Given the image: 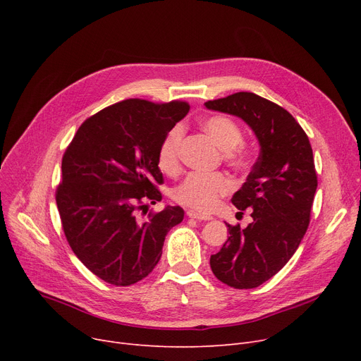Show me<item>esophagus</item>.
Listing matches in <instances>:
<instances>
[{
    "label": "esophagus",
    "mask_w": 361,
    "mask_h": 361,
    "mask_svg": "<svg viewBox=\"0 0 361 361\" xmlns=\"http://www.w3.org/2000/svg\"><path fill=\"white\" fill-rule=\"evenodd\" d=\"M187 216L192 218V219H197V221H211L212 216H207V215H200L195 211H187Z\"/></svg>",
    "instance_id": "esophagus-1"
}]
</instances>
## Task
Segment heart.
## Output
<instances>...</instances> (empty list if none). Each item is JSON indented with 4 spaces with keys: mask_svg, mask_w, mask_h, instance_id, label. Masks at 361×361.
<instances>
[{
    "mask_svg": "<svg viewBox=\"0 0 361 361\" xmlns=\"http://www.w3.org/2000/svg\"><path fill=\"white\" fill-rule=\"evenodd\" d=\"M203 128L207 131L216 145L226 150V161L233 166L244 168L250 162V152L243 142V131L240 126L230 117L211 116L204 118ZM184 137V128L176 124L169 128L162 139L158 150L159 168L168 174H174L180 168V147ZM233 181L222 173L188 174L173 190V197L177 203L190 209L206 214L215 209L219 199L233 192Z\"/></svg>",
    "mask_w": 361,
    "mask_h": 361,
    "instance_id": "heart-1",
    "label": "heart"
}]
</instances>
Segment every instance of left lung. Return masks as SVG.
Segmentation results:
<instances>
[{
  "mask_svg": "<svg viewBox=\"0 0 361 361\" xmlns=\"http://www.w3.org/2000/svg\"><path fill=\"white\" fill-rule=\"evenodd\" d=\"M206 108L233 114L255 131L259 158L231 202L250 207L252 224L230 225V237L211 256V268L224 283L256 288L278 274L305 237L317 187L309 137L291 114L252 92L207 101Z\"/></svg>",
  "mask_w": 361,
  "mask_h": 361,
  "instance_id": "8db88e82",
  "label": "left lung"
}]
</instances>
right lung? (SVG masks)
<instances>
[{
  "mask_svg": "<svg viewBox=\"0 0 361 361\" xmlns=\"http://www.w3.org/2000/svg\"><path fill=\"white\" fill-rule=\"evenodd\" d=\"M188 109L183 101L117 102L85 120L64 152L55 190L64 235L111 286H131L154 271L165 235L184 218L180 206L137 216L162 199L159 145Z\"/></svg>",
  "mask_w": 361,
  "mask_h": 361,
  "instance_id": "obj_1",
  "label": "right lung"
}]
</instances>
